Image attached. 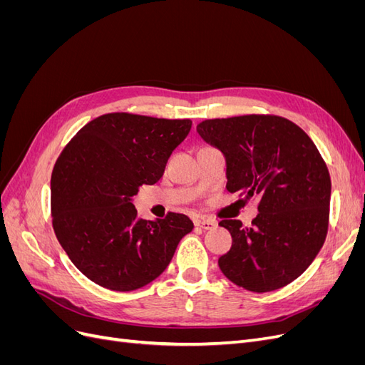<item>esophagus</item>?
<instances>
[{"label":"esophagus","instance_id":"esophagus-1","mask_svg":"<svg viewBox=\"0 0 365 365\" xmlns=\"http://www.w3.org/2000/svg\"><path fill=\"white\" fill-rule=\"evenodd\" d=\"M196 227H201L202 230H213L217 227V222L215 219H205V217H200L195 220Z\"/></svg>","mask_w":365,"mask_h":365}]
</instances>
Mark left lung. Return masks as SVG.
I'll return each instance as SVG.
<instances>
[{
	"instance_id": "1",
	"label": "left lung",
	"mask_w": 365,
	"mask_h": 365,
	"mask_svg": "<svg viewBox=\"0 0 365 365\" xmlns=\"http://www.w3.org/2000/svg\"><path fill=\"white\" fill-rule=\"evenodd\" d=\"M227 161V190L260 196L251 227L237 219L219 225L233 244L219 257L228 280L252 292L289 284L322 250L329 228L330 175L314 141L279 115L204 120L196 126Z\"/></svg>"
}]
</instances>
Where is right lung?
<instances>
[{
    "label": "right lung",
    "mask_w": 365,
    "mask_h": 365,
    "mask_svg": "<svg viewBox=\"0 0 365 365\" xmlns=\"http://www.w3.org/2000/svg\"><path fill=\"white\" fill-rule=\"evenodd\" d=\"M192 120L111 113L86 123L51 173V216L59 244L88 279L113 291L143 288L168 268L193 230L181 213L138 217L132 197L155 184Z\"/></svg>",
    "instance_id": "obj_1"
}]
</instances>
